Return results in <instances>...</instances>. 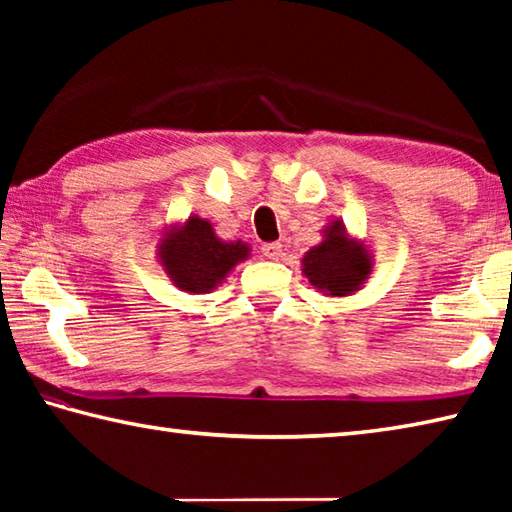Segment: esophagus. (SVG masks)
Listing matches in <instances>:
<instances>
[{
    "mask_svg": "<svg viewBox=\"0 0 512 512\" xmlns=\"http://www.w3.org/2000/svg\"><path fill=\"white\" fill-rule=\"evenodd\" d=\"M262 253H264L266 259H280L282 257V244H277V241H273V244H264Z\"/></svg>",
    "mask_w": 512,
    "mask_h": 512,
    "instance_id": "obj_1",
    "label": "esophagus"
}]
</instances>
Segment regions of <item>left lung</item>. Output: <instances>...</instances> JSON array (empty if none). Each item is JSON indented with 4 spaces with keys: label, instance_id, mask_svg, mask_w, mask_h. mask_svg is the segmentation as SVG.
<instances>
[{
    "label": "left lung",
    "instance_id": "1",
    "mask_svg": "<svg viewBox=\"0 0 512 512\" xmlns=\"http://www.w3.org/2000/svg\"><path fill=\"white\" fill-rule=\"evenodd\" d=\"M302 275L327 298H348L363 289L375 268L366 241L352 237L343 221L323 228V241L302 255Z\"/></svg>",
    "mask_w": 512,
    "mask_h": 512
}]
</instances>
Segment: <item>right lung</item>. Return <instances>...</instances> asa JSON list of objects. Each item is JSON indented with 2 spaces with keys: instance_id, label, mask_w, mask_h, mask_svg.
<instances>
[{
  "instance_id": "1",
  "label": "right lung",
  "mask_w": 512,
  "mask_h": 512,
  "mask_svg": "<svg viewBox=\"0 0 512 512\" xmlns=\"http://www.w3.org/2000/svg\"><path fill=\"white\" fill-rule=\"evenodd\" d=\"M248 257V244L216 237L212 223L196 214L171 223L158 241V262L173 287L196 296L214 291Z\"/></svg>"
}]
</instances>
